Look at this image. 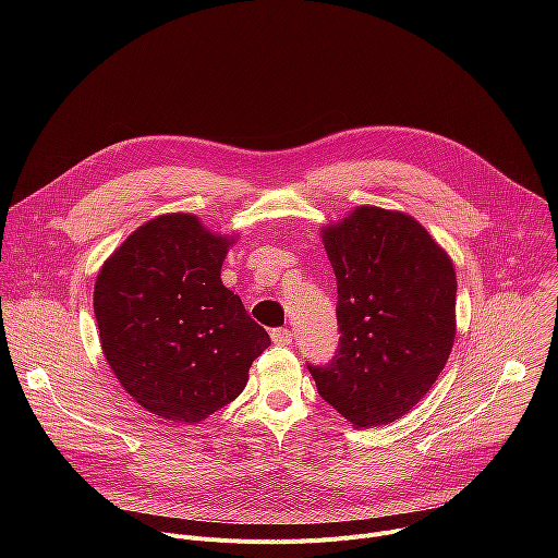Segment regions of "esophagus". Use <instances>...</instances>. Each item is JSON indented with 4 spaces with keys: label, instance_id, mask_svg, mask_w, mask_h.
<instances>
[{
    "label": "esophagus",
    "instance_id": "esophagus-1",
    "mask_svg": "<svg viewBox=\"0 0 558 558\" xmlns=\"http://www.w3.org/2000/svg\"><path fill=\"white\" fill-rule=\"evenodd\" d=\"M291 338H293V333H291V329H287V327H278V329L271 331V340H274V344H278V347L291 344Z\"/></svg>",
    "mask_w": 558,
    "mask_h": 558
}]
</instances>
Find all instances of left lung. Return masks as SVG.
I'll use <instances>...</instances> for the list:
<instances>
[{
    "mask_svg": "<svg viewBox=\"0 0 558 558\" xmlns=\"http://www.w3.org/2000/svg\"><path fill=\"white\" fill-rule=\"evenodd\" d=\"M338 280L340 344L308 366L317 392L357 428L407 415L430 390L454 342L450 258L411 216L357 207L327 227Z\"/></svg>",
    "mask_w": 558,
    "mask_h": 558,
    "instance_id": "1",
    "label": "left lung"
}]
</instances>
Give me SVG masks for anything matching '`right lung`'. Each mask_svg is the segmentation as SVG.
I'll return each instance as SVG.
<instances>
[{"instance_id":"right-lung-1","label":"right lung","mask_w":558,"mask_h":558,"mask_svg":"<svg viewBox=\"0 0 558 558\" xmlns=\"http://www.w3.org/2000/svg\"><path fill=\"white\" fill-rule=\"evenodd\" d=\"M229 235L192 214H166L125 238L95 284L104 355L149 413L198 424L243 392L271 344L220 282Z\"/></svg>"}]
</instances>
